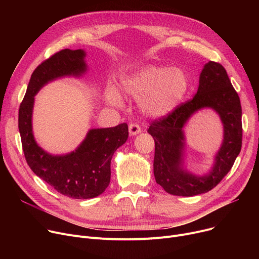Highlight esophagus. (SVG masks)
<instances>
[{"label": "esophagus", "mask_w": 259, "mask_h": 259, "mask_svg": "<svg viewBox=\"0 0 259 259\" xmlns=\"http://www.w3.org/2000/svg\"><path fill=\"white\" fill-rule=\"evenodd\" d=\"M141 132V127L139 124H137V122H131V124H129V133L131 135H137Z\"/></svg>", "instance_id": "esophagus-1"}]
</instances>
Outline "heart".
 I'll return each mask as SVG.
<instances>
[{"mask_svg": "<svg viewBox=\"0 0 259 259\" xmlns=\"http://www.w3.org/2000/svg\"><path fill=\"white\" fill-rule=\"evenodd\" d=\"M190 88V79L182 68L149 65L126 77L122 90L130 97L142 100V107L150 115L162 116L172 112ZM108 102L120 105L119 94L110 89Z\"/></svg>", "mask_w": 259, "mask_h": 259, "instance_id": "b5f03b06", "label": "heart"}]
</instances>
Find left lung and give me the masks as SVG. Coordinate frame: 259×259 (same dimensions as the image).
<instances>
[{"label":"left lung","mask_w":259,"mask_h":259,"mask_svg":"<svg viewBox=\"0 0 259 259\" xmlns=\"http://www.w3.org/2000/svg\"><path fill=\"white\" fill-rule=\"evenodd\" d=\"M202 107H212L220 114L224 124V142L211 172L196 177L181 168L184 145L182 128L188 117ZM148 133L152 135L155 143V181L167 193L194 196L206 193L219 185L232 168L242 142L240 100L225 68L220 63H207L201 70L194 98L151 121Z\"/></svg>","instance_id":"1"}]
</instances>
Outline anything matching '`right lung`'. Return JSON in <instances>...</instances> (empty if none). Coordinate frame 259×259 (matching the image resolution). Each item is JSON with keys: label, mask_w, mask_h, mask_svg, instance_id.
Instances as JSON below:
<instances>
[{"label": "right lung", "mask_w": 259, "mask_h": 259, "mask_svg": "<svg viewBox=\"0 0 259 259\" xmlns=\"http://www.w3.org/2000/svg\"><path fill=\"white\" fill-rule=\"evenodd\" d=\"M85 52L63 49L40 63L31 74L19 109V130L24 155L30 169L65 196L87 199L102 194L110 184L114 151L128 139V125L92 129L72 153L54 156L39 148L33 138L31 115L34 95L48 81L86 71Z\"/></svg>", "instance_id": "obj_1"}]
</instances>
